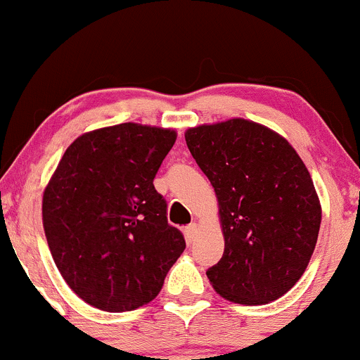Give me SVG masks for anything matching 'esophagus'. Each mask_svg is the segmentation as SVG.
<instances>
[{
	"mask_svg": "<svg viewBox=\"0 0 360 360\" xmlns=\"http://www.w3.org/2000/svg\"><path fill=\"white\" fill-rule=\"evenodd\" d=\"M185 238H187L188 243H192L197 238V235H199V226L195 225V223H191V225L185 226Z\"/></svg>",
	"mask_w": 360,
	"mask_h": 360,
	"instance_id": "34e87169",
	"label": "esophagus"
}]
</instances>
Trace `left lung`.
I'll return each instance as SVG.
<instances>
[{"instance_id": "left-lung-1", "label": "left lung", "mask_w": 360, "mask_h": 360, "mask_svg": "<svg viewBox=\"0 0 360 360\" xmlns=\"http://www.w3.org/2000/svg\"><path fill=\"white\" fill-rule=\"evenodd\" d=\"M185 142L218 197L225 252L206 273L212 288L235 304L280 299L304 274L321 226L304 161L287 139L243 118L192 127Z\"/></svg>"}]
</instances>
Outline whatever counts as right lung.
<instances>
[{
  "instance_id": "add662e5",
  "label": "right lung",
  "mask_w": 360,
  "mask_h": 360,
  "mask_svg": "<svg viewBox=\"0 0 360 360\" xmlns=\"http://www.w3.org/2000/svg\"><path fill=\"white\" fill-rule=\"evenodd\" d=\"M173 129L120 123L68 146L42 194V226L61 276L84 302L125 312L156 299L185 250L153 180Z\"/></svg>"
}]
</instances>
